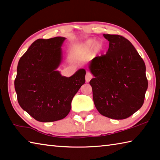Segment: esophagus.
<instances>
[{
	"label": "esophagus",
	"instance_id": "esophagus-1",
	"mask_svg": "<svg viewBox=\"0 0 160 160\" xmlns=\"http://www.w3.org/2000/svg\"><path fill=\"white\" fill-rule=\"evenodd\" d=\"M92 75H91L90 72L86 73V75H85V80H86V82H90V80L92 79Z\"/></svg>",
	"mask_w": 160,
	"mask_h": 160
}]
</instances>
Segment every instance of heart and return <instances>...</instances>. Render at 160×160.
<instances>
[{"label":"heart","mask_w":160,"mask_h":160,"mask_svg":"<svg viewBox=\"0 0 160 160\" xmlns=\"http://www.w3.org/2000/svg\"><path fill=\"white\" fill-rule=\"evenodd\" d=\"M92 48H95L96 50H100L102 48V44L100 42H97L95 40L90 39L88 40L82 47V52H88L92 49Z\"/></svg>","instance_id":"1"}]
</instances>
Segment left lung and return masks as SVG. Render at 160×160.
<instances>
[{
	"label": "left lung",
	"instance_id": "1",
	"mask_svg": "<svg viewBox=\"0 0 160 160\" xmlns=\"http://www.w3.org/2000/svg\"><path fill=\"white\" fill-rule=\"evenodd\" d=\"M107 53L91 60L93 101L103 116L123 120L142 106L148 90L146 67L135 47L121 35L103 34Z\"/></svg>",
	"mask_w": 160,
	"mask_h": 160
}]
</instances>
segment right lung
I'll return each mask as SVG.
<instances>
[{"instance_id":"add662e5","label":"right lung","mask_w":160,"mask_h":160,"mask_svg":"<svg viewBox=\"0 0 160 160\" xmlns=\"http://www.w3.org/2000/svg\"><path fill=\"white\" fill-rule=\"evenodd\" d=\"M64 37L38 39L20 58L15 80L18 102L35 120L50 122L65 118L73 97L85 82V70L71 77L57 68L62 59Z\"/></svg>"}]
</instances>
